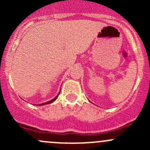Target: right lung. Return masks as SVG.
<instances>
[{
	"mask_svg": "<svg viewBox=\"0 0 150 150\" xmlns=\"http://www.w3.org/2000/svg\"><path fill=\"white\" fill-rule=\"evenodd\" d=\"M59 93H60V91L59 92V93H58V95H57V96H56V97H54V99H51V101H48V102H45V103H43V104H38V106H42V105H45V104H51V103H52V102H54V101L56 100V99H57V98H58V96H59Z\"/></svg>",
	"mask_w": 150,
	"mask_h": 150,
	"instance_id": "right-lung-1",
	"label": "right lung"
}]
</instances>
